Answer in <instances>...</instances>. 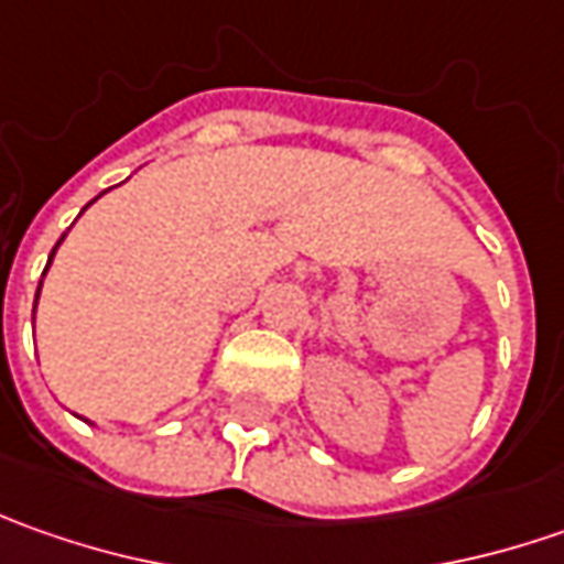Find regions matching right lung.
Here are the masks:
<instances>
[{
  "instance_id": "1",
  "label": "right lung",
  "mask_w": 564,
  "mask_h": 564,
  "mask_svg": "<svg viewBox=\"0 0 564 564\" xmlns=\"http://www.w3.org/2000/svg\"><path fill=\"white\" fill-rule=\"evenodd\" d=\"M58 245H62V241H58ZM58 245H55V248H58ZM55 248H53V253H55ZM53 253H50V260H53ZM36 297H40V292H36Z\"/></svg>"
}]
</instances>
